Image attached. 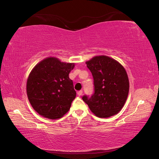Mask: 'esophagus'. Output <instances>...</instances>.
<instances>
[{
	"instance_id": "34e87169",
	"label": "esophagus",
	"mask_w": 159,
	"mask_h": 159,
	"mask_svg": "<svg viewBox=\"0 0 159 159\" xmlns=\"http://www.w3.org/2000/svg\"><path fill=\"white\" fill-rule=\"evenodd\" d=\"M82 94H83V91L82 90H80V91H79V92H77V95H79V96L82 95Z\"/></svg>"
}]
</instances>
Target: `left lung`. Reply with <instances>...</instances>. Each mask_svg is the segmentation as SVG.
<instances>
[{"label": "left lung", "instance_id": "obj_1", "mask_svg": "<svg viewBox=\"0 0 159 159\" xmlns=\"http://www.w3.org/2000/svg\"><path fill=\"white\" fill-rule=\"evenodd\" d=\"M92 73L95 93L83 100L96 116L109 118L119 112L127 99L129 80L121 64L106 55L95 56L86 61Z\"/></svg>", "mask_w": 159, "mask_h": 159}]
</instances>
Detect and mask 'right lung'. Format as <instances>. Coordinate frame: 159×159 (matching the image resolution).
<instances>
[{"mask_svg": "<svg viewBox=\"0 0 159 159\" xmlns=\"http://www.w3.org/2000/svg\"><path fill=\"white\" fill-rule=\"evenodd\" d=\"M74 66V63L61 62L50 57L32 69L26 82V94L38 114L53 120L69 111L76 95L73 81L69 77Z\"/></svg>", "mask_w": 159, "mask_h": 159, "instance_id": "add662e5", "label": "right lung"}]
</instances>
